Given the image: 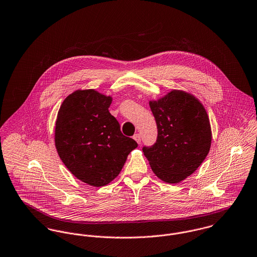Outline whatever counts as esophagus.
Returning a JSON list of instances; mask_svg holds the SVG:
<instances>
[{
  "mask_svg": "<svg viewBox=\"0 0 257 257\" xmlns=\"http://www.w3.org/2000/svg\"><path fill=\"white\" fill-rule=\"evenodd\" d=\"M134 140H136L138 143H140V141H141V138H140V134H136V135L134 136Z\"/></svg>",
  "mask_w": 257,
  "mask_h": 257,
  "instance_id": "esophagus-1",
  "label": "esophagus"
}]
</instances>
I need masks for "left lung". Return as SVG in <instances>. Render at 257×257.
<instances>
[{"label": "left lung", "mask_w": 257, "mask_h": 257, "mask_svg": "<svg viewBox=\"0 0 257 257\" xmlns=\"http://www.w3.org/2000/svg\"><path fill=\"white\" fill-rule=\"evenodd\" d=\"M149 106L157 124V140L142 151L154 174L164 182L178 184L206 158L211 127L202 104L191 94L173 90Z\"/></svg>", "instance_id": "left-lung-1"}]
</instances>
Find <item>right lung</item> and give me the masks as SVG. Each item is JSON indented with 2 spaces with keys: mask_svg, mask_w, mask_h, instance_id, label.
<instances>
[{
  "mask_svg": "<svg viewBox=\"0 0 257 257\" xmlns=\"http://www.w3.org/2000/svg\"><path fill=\"white\" fill-rule=\"evenodd\" d=\"M110 96L77 90L63 102L56 121L55 144L60 158L78 180L93 187L112 182L138 147L124 137L109 112Z\"/></svg>",
  "mask_w": 257,
  "mask_h": 257,
  "instance_id": "add662e5",
  "label": "right lung"
}]
</instances>
